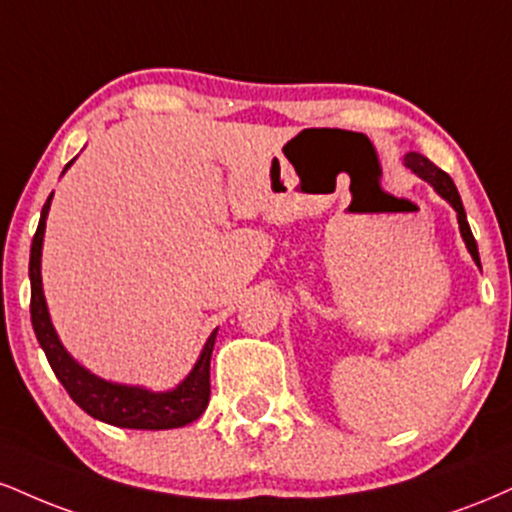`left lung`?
<instances>
[{
  "mask_svg": "<svg viewBox=\"0 0 512 512\" xmlns=\"http://www.w3.org/2000/svg\"><path fill=\"white\" fill-rule=\"evenodd\" d=\"M404 166L414 170V173L419 175L421 180L431 182L433 190H436L440 197L448 199V202L452 204V209L457 211V223H460V233H462V238H464V245H467V250H469V255H472V260L481 267L477 240H474V236H472V228H469V223H467V214H464L460 192H457L455 182H452L450 175L445 173V170H440L438 166H433V163L428 161L426 156L416 154V151H409V154L404 156Z\"/></svg>",
  "mask_w": 512,
  "mask_h": 512,
  "instance_id": "left-lung-1",
  "label": "left lung"
}]
</instances>
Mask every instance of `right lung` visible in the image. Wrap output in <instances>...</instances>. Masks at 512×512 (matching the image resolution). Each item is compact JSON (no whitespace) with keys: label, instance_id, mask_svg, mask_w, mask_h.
<instances>
[{"label":"right lung","instance_id":"obj_1","mask_svg":"<svg viewBox=\"0 0 512 512\" xmlns=\"http://www.w3.org/2000/svg\"><path fill=\"white\" fill-rule=\"evenodd\" d=\"M69 161L64 170L72 166ZM52 195L40 211L38 231L33 236L31 245V264H28V276H31V322L33 332L48 356L57 380L69 392V397L79 404L93 419L105 421L110 426L120 428H142V431H163V428H180L192 424L207 409L211 383H209V361L214 351L216 330L204 344L202 354L195 368L190 370L185 380L178 387L168 392H151L146 387L137 385H120L108 383L98 378L91 370L74 361L67 354L55 327H52L48 303H45L43 279H40V257H43V236H45V219H48Z\"/></svg>","mask_w":512,"mask_h":512}]
</instances>
